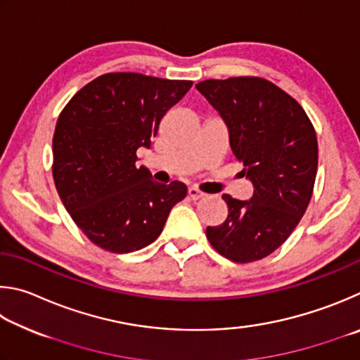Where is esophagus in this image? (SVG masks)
Masks as SVG:
<instances>
[{"label": "esophagus", "instance_id": "1", "mask_svg": "<svg viewBox=\"0 0 360 360\" xmlns=\"http://www.w3.org/2000/svg\"><path fill=\"white\" fill-rule=\"evenodd\" d=\"M188 196H190L193 200H199V199H202V198H205L207 194L205 193H202V191H199L198 188H194V186H191V188H188Z\"/></svg>", "mask_w": 360, "mask_h": 360}]
</instances>
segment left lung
Listing matches in <instances>:
<instances>
[{
    "label": "left lung",
    "mask_w": 360,
    "mask_h": 360,
    "mask_svg": "<svg viewBox=\"0 0 360 360\" xmlns=\"http://www.w3.org/2000/svg\"><path fill=\"white\" fill-rule=\"evenodd\" d=\"M196 88L228 126L232 153L255 186L250 200L223 194L228 218L209 226L207 238L231 261H259L286 242L310 204L316 132L297 101L266 79H212Z\"/></svg>",
    "instance_id": "8db88e82"
}]
</instances>
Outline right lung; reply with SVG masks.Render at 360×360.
<instances>
[{
    "instance_id": "1",
    "label": "right lung",
    "mask_w": 360,
    "mask_h": 360,
    "mask_svg": "<svg viewBox=\"0 0 360 360\" xmlns=\"http://www.w3.org/2000/svg\"><path fill=\"white\" fill-rule=\"evenodd\" d=\"M191 80L109 72L91 80L61 110L53 134V180L80 231L110 253L153 243L186 185H161L137 167L162 117L185 96Z\"/></svg>"
}]
</instances>
